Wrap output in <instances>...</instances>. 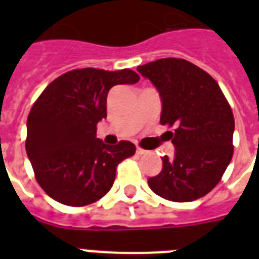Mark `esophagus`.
<instances>
[{"label":"esophagus","mask_w":259,"mask_h":259,"mask_svg":"<svg viewBox=\"0 0 259 259\" xmlns=\"http://www.w3.org/2000/svg\"><path fill=\"white\" fill-rule=\"evenodd\" d=\"M136 152H137L138 156H142V154L148 153V152H146L145 149H142V148H140V146H137V150H136Z\"/></svg>","instance_id":"obj_1"}]
</instances>
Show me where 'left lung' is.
I'll return each instance as SVG.
<instances>
[{"mask_svg":"<svg viewBox=\"0 0 259 259\" xmlns=\"http://www.w3.org/2000/svg\"><path fill=\"white\" fill-rule=\"evenodd\" d=\"M161 98V125L175 156L162 157V169L148 180L166 200H196L217 187L233 158L234 115L217 80L184 59H158L137 67Z\"/></svg>","mask_w":259,"mask_h":259,"instance_id":"8db88e82","label":"left lung"}]
</instances>
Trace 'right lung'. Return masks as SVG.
Listing matches in <instances>:
<instances>
[{
    "mask_svg": "<svg viewBox=\"0 0 259 259\" xmlns=\"http://www.w3.org/2000/svg\"><path fill=\"white\" fill-rule=\"evenodd\" d=\"M140 80L134 71L72 70L51 82L26 121L25 149L36 180L48 196L82 207L113 187L117 165L136 153L129 141L106 145L97 123L107 117L110 89Z\"/></svg>",
    "mask_w": 259,
    "mask_h": 259,
    "instance_id": "obj_1",
    "label": "right lung"
}]
</instances>
